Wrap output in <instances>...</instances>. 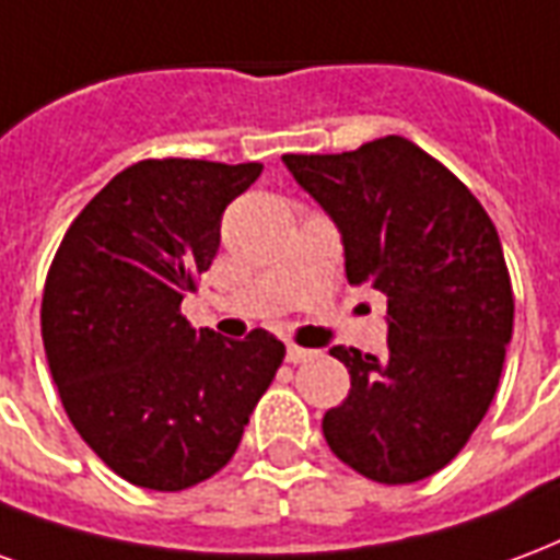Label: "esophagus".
<instances>
[{
	"instance_id": "34e87169",
	"label": "esophagus",
	"mask_w": 560,
	"mask_h": 560,
	"mask_svg": "<svg viewBox=\"0 0 560 560\" xmlns=\"http://www.w3.org/2000/svg\"><path fill=\"white\" fill-rule=\"evenodd\" d=\"M316 349H301V346H289V349H285V361H289V364H307V361H313V358H316Z\"/></svg>"
}]
</instances>
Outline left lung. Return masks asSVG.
<instances>
[{
  "label": "left lung",
  "mask_w": 560,
  "mask_h": 560,
  "mask_svg": "<svg viewBox=\"0 0 560 560\" xmlns=\"http://www.w3.org/2000/svg\"><path fill=\"white\" fill-rule=\"evenodd\" d=\"M283 163L337 223L349 283L387 295L385 354L330 349L352 390L325 411V442L375 483H418L463 451L498 390L513 285L495 223L406 137Z\"/></svg>",
  "instance_id": "1"
}]
</instances>
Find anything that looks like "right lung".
Segmentation results:
<instances>
[{"label": "right lung", "instance_id": "right-lung-1", "mask_svg": "<svg viewBox=\"0 0 560 560\" xmlns=\"http://www.w3.org/2000/svg\"><path fill=\"white\" fill-rule=\"evenodd\" d=\"M262 163L163 158L121 170L52 256L40 337L73 430L133 487L178 492L238 451L285 346L190 328L182 298L220 247V218Z\"/></svg>", "mask_w": 560, "mask_h": 560}]
</instances>
